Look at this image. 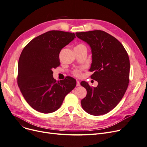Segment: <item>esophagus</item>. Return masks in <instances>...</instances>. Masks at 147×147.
<instances>
[{"label":"esophagus","mask_w":147,"mask_h":147,"mask_svg":"<svg viewBox=\"0 0 147 147\" xmlns=\"http://www.w3.org/2000/svg\"><path fill=\"white\" fill-rule=\"evenodd\" d=\"M76 86H80V83L79 81L77 80V84H76Z\"/></svg>","instance_id":"obj_1"}]
</instances>
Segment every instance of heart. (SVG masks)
I'll return each mask as SVG.
<instances>
[{
    "label": "heart",
    "instance_id": "heart-1",
    "mask_svg": "<svg viewBox=\"0 0 147 147\" xmlns=\"http://www.w3.org/2000/svg\"><path fill=\"white\" fill-rule=\"evenodd\" d=\"M81 46H84V45L82 44H80V45H78L76 47H81ZM74 74L77 77H79L81 75V71L80 70H76L74 71Z\"/></svg>",
    "mask_w": 147,
    "mask_h": 147
}]
</instances>
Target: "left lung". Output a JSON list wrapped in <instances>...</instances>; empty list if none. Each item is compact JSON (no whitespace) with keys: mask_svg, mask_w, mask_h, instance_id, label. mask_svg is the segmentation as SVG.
<instances>
[{"mask_svg":"<svg viewBox=\"0 0 147 147\" xmlns=\"http://www.w3.org/2000/svg\"><path fill=\"white\" fill-rule=\"evenodd\" d=\"M76 35L91 48V78L98 83L91 87L83 81L80 84L87 90L81 101L83 109L94 116L110 112L122 99L128 88L130 63L122 44L113 36L103 31L76 32Z\"/></svg>","mask_w":147,"mask_h":147,"instance_id":"obj_1","label":"left lung"}]
</instances>
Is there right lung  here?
<instances>
[{"mask_svg":"<svg viewBox=\"0 0 147 147\" xmlns=\"http://www.w3.org/2000/svg\"><path fill=\"white\" fill-rule=\"evenodd\" d=\"M76 38L74 33L50 31L33 39L24 48L18 62V84L27 103L43 113L55 112L76 86L71 77L56 81L53 68L60 65L59 54Z\"/></svg>","mask_w":147,"mask_h":147,"instance_id":"1","label":"right lung"}]
</instances>
